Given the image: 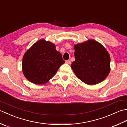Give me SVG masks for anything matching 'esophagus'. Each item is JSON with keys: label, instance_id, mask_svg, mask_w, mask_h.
<instances>
[{"label": "esophagus", "instance_id": "1", "mask_svg": "<svg viewBox=\"0 0 127 127\" xmlns=\"http://www.w3.org/2000/svg\"><path fill=\"white\" fill-rule=\"evenodd\" d=\"M65 63H66V64H71V61H70V60H67V61L65 62Z\"/></svg>", "mask_w": 127, "mask_h": 127}]
</instances>
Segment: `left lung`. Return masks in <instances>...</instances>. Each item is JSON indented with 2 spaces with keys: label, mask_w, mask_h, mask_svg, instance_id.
<instances>
[{
  "label": "left lung",
  "mask_w": 127,
  "mask_h": 127,
  "mask_svg": "<svg viewBox=\"0 0 127 127\" xmlns=\"http://www.w3.org/2000/svg\"><path fill=\"white\" fill-rule=\"evenodd\" d=\"M75 61L71 68L75 75L87 85L102 81L110 71V57L100 43L93 40L75 45Z\"/></svg>",
  "instance_id": "8db88e82"
}]
</instances>
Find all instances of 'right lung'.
Instances as JSON below:
<instances>
[{"label": "right lung", "instance_id": "1", "mask_svg": "<svg viewBox=\"0 0 127 127\" xmlns=\"http://www.w3.org/2000/svg\"><path fill=\"white\" fill-rule=\"evenodd\" d=\"M65 63L60 52L52 43L42 39L25 53L22 70L26 79L37 85L47 82Z\"/></svg>", "mask_w": 127, "mask_h": 127}]
</instances>
